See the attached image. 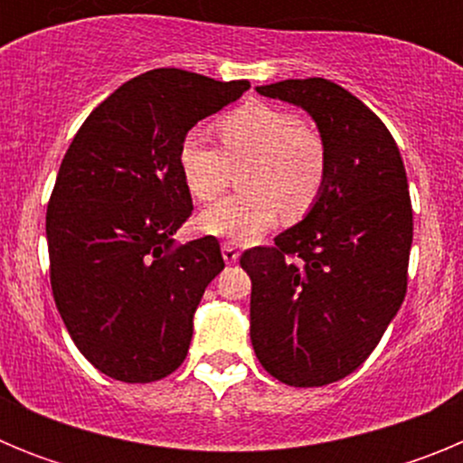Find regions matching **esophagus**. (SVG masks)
Returning <instances> with one entry per match:
<instances>
[{
  "mask_svg": "<svg viewBox=\"0 0 463 463\" xmlns=\"http://www.w3.org/2000/svg\"><path fill=\"white\" fill-rule=\"evenodd\" d=\"M222 257H224V261H227V264H236V261H239V257H241V252H239V248H236L234 243H224L222 245Z\"/></svg>",
  "mask_w": 463,
  "mask_h": 463,
  "instance_id": "34e87169",
  "label": "esophagus"
}]
</instances>
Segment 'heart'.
I'll use <instances>...</instances> for the list:
<instances>
[{
    "instance_id": "obj_1",
    "label": "heart",
    "mask_w": 463,
    "mask_h": 463,
    "mask_svg": "<svg viewBox=\"0 0 463 463\" xmlns=\"http://www.w3.org/2000/svg\"><path fill=\"white\" fill-rule=\"evenodd\" d=\"M224 153L190 132L178 148V166L187 190L211 202L232 181V169L245 167L241 187L199 215L211 236L248 243L264 234L280 215L285 222L304 220L320 202L326 183V146L320 132L304 125L292 110L250 101L218 122Z\"/></svg>"
}]
</instances>
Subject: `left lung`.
I'll return each mask as SVG.
<instances>
[{"mask_svg": "<svg viewBox=\"0 0 463 463\" xmlns=\"http://www.w3.org/2000/svg\"><path fill=\"white\" fill-rule=\"evenodd\" d=\"M257 92L313 118L326 183L276 245L241 255L252 280L250 341L276 380L322 387L362 366L403 304L412 243L406 169L390 129L341 85L292 79Z\"/></svg>", "mask_w": 463, "mask_h": 463, "instance_id": "left-lung-1", "label": "left lung"}]
</instances>
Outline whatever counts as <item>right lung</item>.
<instances>
[{"instance_id":"right-lung-1","label":"right lung","mask_w":463,"mask_h":463,"mask_svg":"<svg viewBox=\"0 0 463 463\" xmlns=\"http://www.w3.org/2000/svg\"><path fill=\"white\" fill-rule=\"evenodd\" d=\"M248 88L153 69L101 101L64 155L46 213L52 297L71 341L109 378L155 383L185 359L224 260L215 236L175 245L192 215L178 148Z\"/></svg>"}]
</instances>
